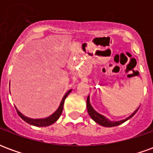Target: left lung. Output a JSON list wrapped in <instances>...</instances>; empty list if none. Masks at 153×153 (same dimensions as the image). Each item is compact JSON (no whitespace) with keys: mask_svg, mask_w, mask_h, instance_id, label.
Listing matches in <instances>:
<instances>
[{"mask_svg":"<svg viewBox=\"0 0 153 153\" xmlns=\"http://www.w3.org/2000/svg\"><path fill=\"white\" fill-rule=\"evenodd\" d=\"M87 108H88V112L89 115L91 116V118L93 119V120L96 122V123L102 125V126H105V127H114V126H117L119 125H121L122 123H124L126 120H128V119L133 117L138 110H136L131 115H129L128 118H126L125 120H120V121H111L108 119H106L105 116H103L102 115L97 113L95 110L93 109L92 106H91V104H90L89 97H88V98H87Z\"/></svg>","mask_w":153,"mask_h":153,"instance_id":"left-lung-1","label":"left lung"}]
</instances>
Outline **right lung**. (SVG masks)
Wrapping results in <instances>:
<instances>
[{
    "instance_id": "1",
    "label": "right lung",
    "mask_w": 153,
    "mask_h": 153,
    "mask_svg": "<svg viewBox=\"0 0 153 153\" xmlns=\"http://www.w3.org/2000/svg\"><path fill=\"white\" fill-rule=\"evenodd\" d=\"M70 92H71V90L68 91V92L65 93V95L63 98H62V101H61V102H60L59 108H58L52 115H50L49 117H47V118L45 119L28 118V117H26V116H25L23 114H21V113L19 112L16 108H15V109L17 111L18 115L20 116V118L23 119L25 122H27L29 125H34V126H38V127H46V126H49V125L54 124L58 119L60 118V115H61V113H62V111H63V106L64 102H65V98H66L67 96H68V94H69Z\"/></svg>"
}]
</instances>
